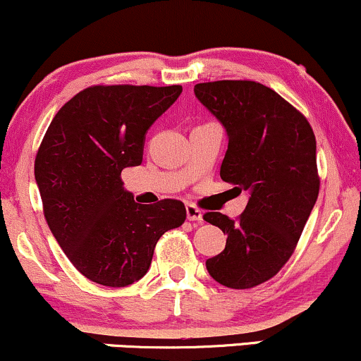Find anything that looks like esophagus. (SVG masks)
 <instances>
[{
	"instance_id": "34e87169",
	"label": "esophagus",
	"mask_w": 361,
	"mask_h": 361,
	"mask_svg": "<svg viewBox=\"0 0 361 361\" xmlns=\"http://www.w3.org/2000/svg\"><path fill=\"white\" fill-rule=\"evenodd\" d=\"M186 219H188V221L202 222V221H204V212H202L200 209H197L195 205L188 204V205H186Z\"/></svg>"
}]
</instances>
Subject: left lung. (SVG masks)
Instances as JSON below:
<instances>
[{
    "mask_svg": "<svg viewBox=\"0 0 361 361\" xmlns=\"http://www.w3.org/2000/svg\"><path fill=\"white\" fill-rule=\"evenodd\" d=\"M193 91L229 139L221 178L247 193L238 221L204 215L227 235L207 271L224 287H256L287 263L316 205V137L300 111L259 82H200Z\"/></svg>",
    "mask_w": 361,
    "mask_h": 361,
    "instance_id": "1",
    "label": "left lung"
}]
</instances>
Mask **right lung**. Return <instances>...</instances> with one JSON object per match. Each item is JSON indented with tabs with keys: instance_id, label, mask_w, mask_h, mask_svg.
<instances>
[{
	"instance_id": "add662e5",
	"label": "right lung",
	"mask_w": 361,
	"mask_h": 361,
	"mask_svg": "<svg viewBox=\"0 0 361 361\" xmlns=\"http://www.w3.org/2000/svg\"><path fill=\"white\" fill-rule=\"evenodd\" d=\"M183 88L93 86L71 98L45 132L35 181L45 221L86 279L127 287L146 275L157 239L185 222V205H140L120 180L142 163L146 134Z\"/></svg>"
}]
</instances>
